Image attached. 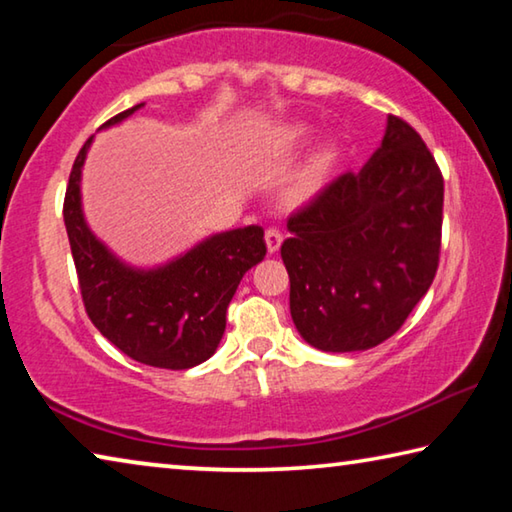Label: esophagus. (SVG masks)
I'll return each instance as SVG.
<instances>
[{"mask_svg":"<svg viewBox=\"0 0 512 512\" xmlns=\"http://www.w3.org/2000/svg\"><path fill=\"white\" fill-rule=\"evenodd\" d=\"M264 239H266V248H268V253H277V250H280V246H282V241H284V237H282V232L280 230H275V228H268L266 230V235H264Z\"/></svg>","mask_w":512,"mask_h":512,"instance_id":"obj_1","label":"esophagus"}]
</instances>
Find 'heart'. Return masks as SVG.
Returning <instances> with one entry per match:
<instances>
[{"mask_svg":"<svg viewBox=\"0 0 512 512\" xmlns=\"http://www.w3.org/2000/svg\"><path fill=\"white\" fill-rule=\"evenodd\" d=\"M309 137V128L305 126H289V128H282V131H277L273 135V142L275 146H296L302 144ZM336 160V149L334 146H325V149H320L314 158L309 160V164L302 171V176L298 178L296 187H293V198L296 201H305L311 194H316V189L323 183V178L327 176L329 167H332Z\"/></svg>","mask_w":512,"mask_h":512,"instance_id":"heart-1","label":"heart"}]
</instances>
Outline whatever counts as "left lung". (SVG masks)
Instances as JSON below:
<instances>
[{"instance_id": "obj_1", "label": "left lung", "mask_w": 512, "mask_h": 512, "mask_svg": "<svg viewBox=\"0 0 512 512\" xmlns=\"http://www.w3.org/2000/svg\"><path fill=\"white\" fill-rule=\"evenodd\" d=\"M445 180L411 124L391 115L361 171L289 216V307L323 352L375 348L404 325L438 271Z\"/></svg>"}]
</instances>
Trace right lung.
Segmentation results:
<instances>
[{"mask_svg":"<svg viewBox=\"0 0 512 512\" xmlns=\"http://www.w3.org/2000/svg\"><path fill=\"white\" fill-rule=\"evenodd\" d=\"M140 106L119 112L103 126L117 124ZM90 142L92 137L76 155L63 203L85 311L126 357L153 368H194L219 348L241 277L266 255L264 230L248 225L221 232L153 271L121 264L92 235L81 212V167Z\"/></svg>","mask_w":512,"mask_h":512,"instance_id":"1","label":"right lung"}]
</instances>
